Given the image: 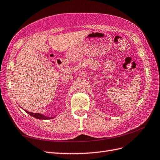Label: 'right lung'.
<instances>
[{
	"instance_id": "1",
	"label": "right lung",
	"mask_w": 160,
	"mask_h": 160,
	"mask_svg": "<svg viewBox=\"0 0 160 160\" xmlns=\"http://www.w3.org/2000/svg\"><path fill=\"white\" fill-rule=\"evenodd\" d=\"M27 113H28L29 115H30L31 116L33 117L36 118H38V119H44V120H46V119H52V118H55V117H48V116H45L44 115H42V114L41 113H33V112H29L27 111L24 110Z\"/></svg>"
}]
</instances>
